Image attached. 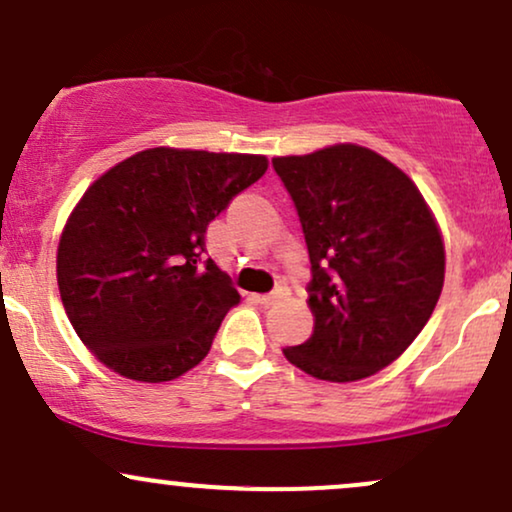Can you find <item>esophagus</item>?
Segmentation results:
<instances>
[{"label": "esophagus", "mask_w": 512, "mask_h": 512, "mask_svg": "<svg viewBox=\"0 0 512 512\" xmlns=\"http://www.w3.org/2000/svg\"><path fill=\"white\" fill-rule=\"evenodd\" d=\"M285 294H287V285H278L270 294H261V297H258V302H261L263 306H273L275 302H280Z\"/></svg>", "instance_id": "esophagus-1"}]
</instances>
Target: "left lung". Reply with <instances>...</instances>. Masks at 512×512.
Here are the masks:
<instances>
[{"label": "left lung", "mask_w": 512, "mask_h": 512, "mask_svg": "<svg viewBox=\"0 0 512 512\" xmlns=\"http://www.w3.org/2000/svg\"><path fill=\"white\" fill-rule=\"evenodd\" d=\"M311 261L314 333L287 362L321 381H359L393 364L422 333L446 275L424 196L393 162L342 143L273 158Z\"/></svg>", "instance_id": "obj_1"}]
</instances>
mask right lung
<instances>
[{
  "instance_id": "add662e5",
  "label": "right lung",
  "mask_w": 512,
  "mask_h": 512,
  "mask_svg": "<svg viewBox=\"0 0 512 512\" xmlns=\"http://www.w3.org/2000/svg\"><path fill=\"white\" fill-rule=\"evenodd\" d=\"M266 170L263 155L148 148L88 186L59 239L57 282L102 364L162 383L206 357L242 299L206 256V230Z\"/></svg>"
}]
</instances>
